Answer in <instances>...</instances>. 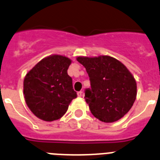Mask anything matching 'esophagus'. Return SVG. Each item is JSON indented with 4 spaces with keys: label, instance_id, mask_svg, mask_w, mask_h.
<instances>
[{
    "label": "esophagus",
    "instance_id": "obj_1",
    "mask_svg": "<svg viewBox=\"0 0 160 160\" xmlns=\"http://www.w3.org/2000/svg\"><path fill=\"white\" fill-rule=\"evenodd\" d=\"M77 94L78 97H82V91H78V92L77 93Z\"/></svg>",
    "mask_w": 160,
    "mask_h": 160
}]
</instances>
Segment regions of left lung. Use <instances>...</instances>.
<instances>
[{"instance_id":"left-lung-1","label":"left lung","mask_w":160,"mask_h":160,"mask_svg":"<svg viewBox=\"0 0 160 160\" xmlns=\"http://www.w3.org/2000/svg\"><path fill=\"white\" fill-rule=\"evenodd\" d=\"M87 70L90 88L85 90V98L95 118L114 122L125 115L135 102L137 85L128 69L117 59L107 55L78 57Z\"/></svg>"}]
</instances>
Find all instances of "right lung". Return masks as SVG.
<instances>
[{"instance_id": "obj_1", "label": "right lung", "mask_w": 160, "mask_h": 160, "mask_svg": "<svg viewBox=\"0 0 160 160\" xmlns=\"http://www.w3.org/2000/svg\"><path fill=\"white\" fill-rule=\"evenodd\" d=\"M71 60L62 55H50L41 60L24 79L25 102L35 116L51 122L67 111L77 98L67 70Z\"/></svg>"}]
</instances>
